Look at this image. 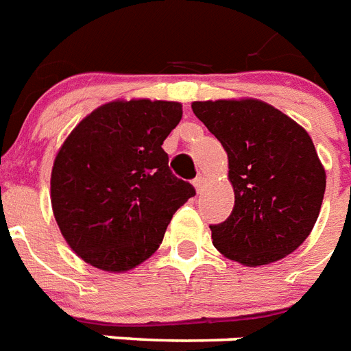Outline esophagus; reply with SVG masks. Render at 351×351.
Segmentation results:
<instances>
[{
	"mask_svg": "<svg viewBox=\"0 0 351 351\" xmlns=\"http://www.w3.org/2000/svg\"><path fill=\"white\" fill-rule=\"evenodd\" d=\"M204 183H206V178H204V176H197V178L193 179V186H195L197 192H201V190L204 189Z\"/></svg>",
	"mask_w": 351,
	"mask_h": 351,
	"instance_id": "obj_1",
	"label": "esophagus"
}]
</instances>
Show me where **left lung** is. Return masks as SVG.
I'll return each mask as SVG.
<instances>
[{
	"mask_svg": "<svg viewBox=\"0 0 351 351\" xmlns=\"http://www.w3.org/2000/svg\"><path fill=\"white\" fill-rule=\"evenodd\" d=\"M193 114L228 154L235 204L212 224L228 259L261 266L299 248L321 212L326 173L308 132L259 99L195 101Z\"/></svg>",
	"mask_w": 351,
	"mask_h": 351,
	"instance_id": "obj_1",
	"label": "left lung"
}]
</instances>
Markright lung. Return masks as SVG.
Here are the masks:
<instances>
[{"instance_id": "1", "label": "right lung", "mask_w": 351, "mask_h": 351, "mask_svg": "<svg viewBox=\"0 0 351 351\" xmlns=\"http://www.w3.org/2000/svg\"><path fill=\"white\" fill-rule=\"evenodd\" d=\"M176 101H112L70 132L56 156L50 201L61 234L88 265L127 271L147 261L195 190L161 148L178 127Z\"/></svg>"}]
</instances>
